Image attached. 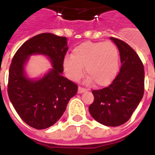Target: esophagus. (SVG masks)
Segmentation results:
<instances>
[{
    "mask_svg": "<svg viewBox=\"0 0 155 155\" xmlns=\"http://www.w3.org/2000/svg\"><path fill=\"white\" fill-rule=\"evenodd\" d=\"M87 91V89L85 88H83V87H79V88H78V93L79 94H82V93H84Z\"/></svg>",
    "mask_w": 155,
    "mask_h": 155,
    "instance_id": "obj_1",
    "label": "esophagus"
}]
</instances>
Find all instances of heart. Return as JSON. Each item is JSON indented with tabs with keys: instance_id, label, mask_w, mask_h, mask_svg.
I'll return each instance as SVG.
<instances>
[{
	"instance_id": "heart-1",
	"label": "heart",
	"mask_w": 155,
	"mask_h": 155,
	"mask_svg": "<svg viewBox=\"0 0 155 155\" xmlns=\"http://www.w3.org/2000/svg\"><path fill=\"white\" fill-rule=\"evenodd\" d=\"M118 51L111 42H85L74 48L72 56L66 55L62 61L64 72L72 81L83 76L84 69L89 76L87 82L100 87L107 86L118 72Z\"/></svg>"
}]
</instances>
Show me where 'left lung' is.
Instances as JSON below:
<instances>
[{"label": "left lung", "mask_w": 155, "mask_h": 155, "mask_svg": "<svg viewBox=\"0 0 155 155\" xmlns=\"http://www.w3.org/2000/svg\"><path fill=\"white\" fill-rule=\"evenodd\" d=\"M119 51L121 68L108 87L93 91L89 107L93 118L106 126L124 124L131 117L144 92V69L138 54L124 41L110 37Z\"/></svg>", "instance_id": "left-lung-1"}]
</instances>
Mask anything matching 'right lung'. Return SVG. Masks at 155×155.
I'll return each mask as SVG.
<instances>
[{"mask_svg":"<svg viewBox=\"0 0 155 155\" xmlns=\"http://www.w3.org/2000/svg\"><path fill=\"white\" fill-rule=\"evenodd\" d=\"M68 48L66 37L40 33L25 41L13 57L8 83L9 99L20 118L34 129L44 130L53 126L77 93L76 83L61 74ZM36 53L48 56L53 66L38 81L26 78L24 70L28 58Z\"/></svg>","mask_w":155,"mask_h":155,"instance_id":"obj_1","label":"right lung"}]
</instances>
